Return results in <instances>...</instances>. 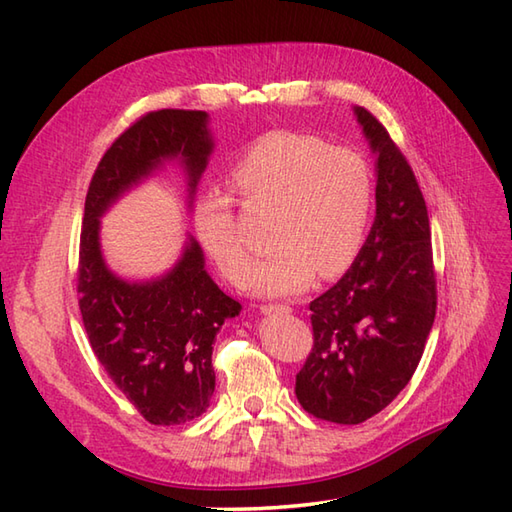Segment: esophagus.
Segmentation results:
<instances>
[{"instance_id":"esophagus-1","label":"esophagus","mask_w":512,"mask_h":512,"mask_svg":"<svg viewBox=\"0 0 512 512\" xmlns=\"http://www.w3.org/2000/svg\"><path fill=\"white\" fill-rule=\"evenodd\" d=\"M264 314H288L290 308L288 306H279V303H266V306L259 308Z\"/></svg>"}]
</instances>
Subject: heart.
I'll use <instances>...</instances> for the list:
<instances>
[{"label": "heart", "instance_id": "1", "mask_svg": "<svg viewBox=\"0 0 512 512\" xmlns=\"http://www.w3.org/2000/svg\"><path fill=\"white\" fill-rule=\"evenodd\" d=\"M228 187L244 209H273V253L246 273L255 295L281 297L306 288L314 273L341 275L361 250L374 211V171L361 151L330 147L319 136L266 134L228 171ZM193 228L202 248L237 281L246 248L233 206L217 193L195 202Z\"/></svg>", "mask_w": 512, "mask_h": 512}]
</instances>
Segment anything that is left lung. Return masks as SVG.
<instances>
[{
  "label": "left lung",
  "instance_id": "8db88e82",
  "mask_svg": "<svg viewBox=\"0 0 512 512\" xmlns=\"http://www.w3.org/2000/svg\"><path fill=\"white\" fill-rule=\"evenodd\" d=\"M376 156V217L354 264L310 301L314 347L295 394L314 418L358 424L411 380L436 319L427 204L385 127L354 107Z\"/></svg>",
  "mask_w": 512,
  "mask_h": 512
}]
</instances>
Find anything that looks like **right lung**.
<instances>
[{
  "label": "right lung",
  "mask_w": 512,
  "mask_h": 512,
  "mask_svg": "<svg viewBox=\"0 0 512 512\" xmlns=\"http://www.w3.org/2000/svg\"><path fill=\"white\" fill-rule=\"evenodd\" d=\"M213 147L206 112H149L105 151L85 198L79 250L85 332L140 416L165 427L198 418L209 407L215 336L242 306L206 273L204 253L191 235L178 262L160 277L129 281L116 275L101 248V217L167 162L184 171L191 206Z\"/></svg>",
  "instance_id": "add662e5"
}]
</instances>
